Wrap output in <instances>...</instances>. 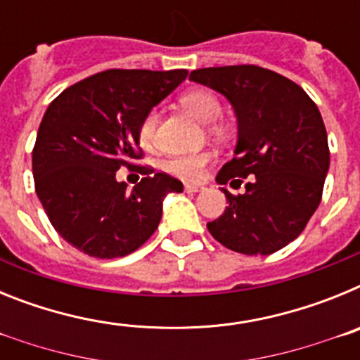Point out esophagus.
<instances>
[{
  "instance_id": "obj_1",
  "label": "esophagus",
  "mask_w": 360,
  "mask_h": 360,
  "mask_svg": "<svg viewBox=\"0 0 360 360\" xmlns=\"http://www.w3.org/2000/svg\"><path fill=\"white\" fill-rule=\"evenodd\" d=\"M202 189H203L202 186H195V184H186L187 193H198V191H202Z\"/></svg>"
}]
</instances>
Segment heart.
I'll return each instance as SVG.
<instances>
[{
  "label": "heart",
  "instance_id": "1",
  "mask_svg": "<svg viewBox=\"0 0 360 360\" xmlns=\"http://www.w3.org/2000/svg\"><path fill=\"white\" fill-rule=\"evenodd\" d=\"M182 104L187 110L193 113L202 122H214L219 115H221V104L216 98L214 94L205 90H193L182 95ZM158 124V111L151 110L146 113L142 119L141 128H139V139H141L142 146H149L155 139V131H157ZM211 160V153L198 151V153H187V155H178L167 160L165 167L173 174L186 180H196L202 174L203 167Z\"/></svg>",
  "mask_w": 360,
  "mask_h": 360
}]
</instances>
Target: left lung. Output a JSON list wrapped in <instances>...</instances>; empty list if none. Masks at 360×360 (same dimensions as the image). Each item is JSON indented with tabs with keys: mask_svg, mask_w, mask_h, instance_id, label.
Segmentation results:
<instances>
[{
	"mask_svg": "<svg viewBox=\"0 0 360 360\" xmlns=\"http://www.w3.org/2000/svg\"><path fill=\"white\" fill-rule=\"evenodd\" d=\"M231 103L238 120L234 158L216 182L238 189L229 207L209 221L216 241L247 256H269L294 241L319 207L328 174V136L307 91L272 70L254 65L216 66L191 72Z\"/></svg>",
	"mask_w": 360,
	"mask_h": 360,
	"instance_id": "left-lung-1",
	"label": "left lung"
}]
</instances>
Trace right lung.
Listing matches in <instances>:
<instances>
[{"label":"right lung","mask_w":360,"mask_h":360,"mask_svg":"<svg viewBox=\"0 0 360 360\" xmlns=\"http://www.w3.org/2000/svg\"><path fill=\"white\" fill-rule=\"evenodd\" d=\"M187 77V70H106L52 101L37 131L32 171L37 198L59 236L98 259L122 257L157 231L164 198L180 180L146 169L128 191L120 165L139 167L146 113Z\"/></svg>","instance_id":"obj_1"}]
</instances>
